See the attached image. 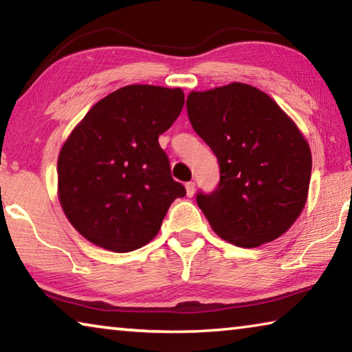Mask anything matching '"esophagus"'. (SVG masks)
<instances>
[{
    "label": "esophagus",
    "instance_id": "esophagus-1",
    "mask_svg": "<svg viewBox=\"0 0 352 352\" xmlns=\"http://www.w3.org/2000/svg\"><path fill=\"white\" fill-rule=\"evenodd\" d=\"M184 188H186V195H188V197H192V195L195 194V183L194 182H188L186 184H184Z\"/></svg>",
    "mask_w": 352,
    "mask_h": 352
}]
</instances>
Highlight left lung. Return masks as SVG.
<instances>
[{"instance_id":"obj_1","label":"left lung","mask_w":352,"mask_h":352,"mask_svg":"<svg viewBox=\"0 0 352 352\" xmlns=\"http://www.w3.org/2000/svg\"><path fill=\"white\" fill-rule=\"evenodd\" d=\"M192 129L216 155L220 182L197 205L223 241L254 248L283 236L306 205L311 147L269 94L242 82L190 91Z\"/></svg>"}]
</instances>
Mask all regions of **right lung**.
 <instances>
[{
    "mask_svg": "<svg viewBox=\"0 0 352 352\" xmlns=\"http://www.w3.org/2000/svg\"><path fill=\"white\" fill-rule=\"evenodd\" d=\"M183 104L182 88L127 85L94 104L69 133L58 153L57 194L87 241L115 253L138 250L184 197L158 142Z\"/></svg>",
    "mask_w": 352,
    "mask_h": 352,
    "instance_id": "obj_1",
    "label": "right lung"
}]
</instances>
